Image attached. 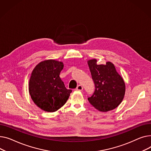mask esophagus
I'll return each instance as SVG.
<instances>
[{
	"label": "esophagus",
	"instance_id": "esophagus-1",
	"mask_svg": "<svg viewBox=\"0 0 151 151\" xmlns=\"http://www.w3.org/2000/svg\"><path fill=\"white\" fill-rule=\"evenodd\" d=\"M76 90L77 91H82V90H83V86H82L81 85H78L77 86Z\"/></svg>",
	"mask_w": 151,
	"mask_h": 151
}]
</instances>
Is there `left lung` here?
I'll list each match as a JSON object with an SVG mask.
<instances>
[{
	"mask_svg": "<svg viewBox=\"0 0 151 151\" xmlns=\"http://www.w3.org/2000/svg\"><path fill=\"white\" fill-rule=\"evenodd\" d=\"M92 78L95 84L94 94L88 100L93 107L102 112L118 107L126 92V85L111 62L97 65L96 59L88 60Z\"/></svg>",
	"mask_w": 151,
	"mask_h": 151,
	"instance_id": "obj_1",
	"label": "left lung"
}]
</instances>
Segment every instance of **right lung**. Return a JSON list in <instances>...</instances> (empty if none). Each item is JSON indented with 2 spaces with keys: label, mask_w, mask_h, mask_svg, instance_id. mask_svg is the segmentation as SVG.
Listing matches in <instances>:
<instances>
[{
  "label": "right lung",
  "mask_w": 151,
  "mask_h": 151,
  "mask_svg": "<svg viewBox=\"0 0 151 151\" xmlns=\"http://www.w3.org/2000/svg\"><path fill=\"white\" fill-rule=\"evenodd\" d=\"M63 67V62L46 60L39 63L31 74L29 94L33 102L44 111H57L65 104L72 92L66 89L59 76Z\"/></svg>",
  "instance_id": "add662e5"
}]
</instances>
